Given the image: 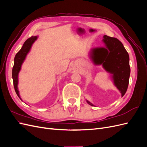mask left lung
Segmentation results:
<instances>
[{
    "mask_svg": "<svg viewBox=\"0 0 147 147\" xmlns=\"http://www.w3.org/2000/svg\"><path fill=\"white\" fill-rule=\"evenodd\" d=\"M104 47L92 48L90 57L95 65H102L107 72L111 74L114 85L123 97L127 91L130 77L129 56L123 43L119 40L104 35ZM86 102L94 106L90 101Z\"/></svg>",
    "mask_w": 147,
    "mask_h": 147,
    "instance_id": "obj_1",
    "label": "left lung"
}]
</instances>
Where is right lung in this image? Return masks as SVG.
I'll list each match as a JSON object with an SVG mask.
<instances>
[{"label":"right lung","mask_w":147,"mask_h":147,"mask_svg":"<svg viewBox=\"0 0 147 147\" xmlns=\"http://www.w3.org/2000/svg\"><path fill=\"white\" fill-rule=\"evenodd\" d=\"M37 36H32L29 38L24 43L23 47L21 50L16 53L14 59V65L12 69V78L13 81V85H14L15 90L18 96L22 100L20 96V92L18 88V74L21 69V65L23 64L24 61L25 60L26 56H27L30 50L33 43L37 39Z\"/></svg>","instance_id":"add662e5"}]
</instances>
